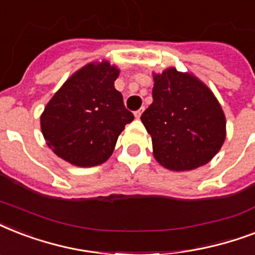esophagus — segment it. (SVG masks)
I'll return each instance as SVG.
<instances>
[{
	"instance_id": "1",
	"label": "esophagus",
	"mask_w": 255,
	"mask_h": 255,
	"mask_svg": "<svg viewBox=\"0 0 255 255\" xmlns=\"http://www.w3.org/2000/svg\"><path fill=\"white\" fill-rule=\"evenodd\" d=\"M144 108L141 107L140 110H137V111H135V118H137V119H140V116H141V114H143Z\"/></svg>"
}]
</instances>
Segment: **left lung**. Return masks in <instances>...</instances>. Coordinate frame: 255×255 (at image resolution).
Here are the masks:
<instances>
[{
	"label": "left lung",
	"instance_id": "obj_1",
	"mask_svg": "<svg viewBox=\"0 0 255 255\" xmlns=\"http://www.w3.org/2000/svg\"><path fill=\"white\" fill-rule=\"evenodd\" d=\"M153 102L141 122L152 137L153 156L170 170L205 165L226 136L221 106L200 79L174 67L153 75Z\"/></svg>",
	"mask_w": 255,
	"mask_h": 255
}]
</instances>
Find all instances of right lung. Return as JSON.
<instances>
[{"mask_svg": "<svg viewBox=\"0 0 255 255\" xmlns=\"http://www.w3.org/2000/svg\"><path fill=\"white\" fill-rule=\"evenodd\" d=\"M119 70L107 61L88 63L65 82L41 115V129L54 153L77 167H95L112 155L133 120L114 86Z\"/></svg>", "mask_w": 255, "mask_h": 255, "instance_id": "obj_1", "label": "right lung"}]
</instances>
